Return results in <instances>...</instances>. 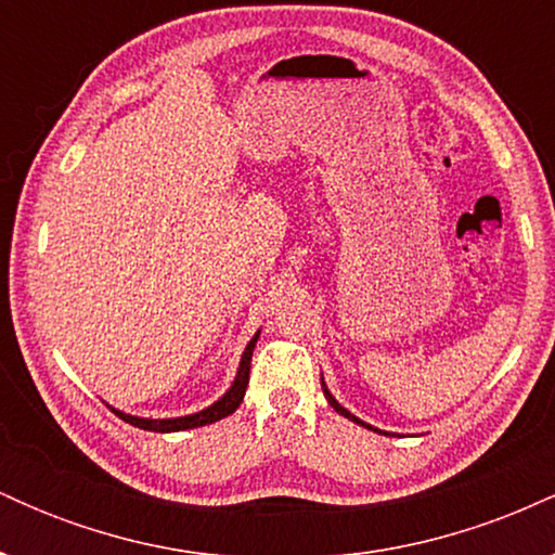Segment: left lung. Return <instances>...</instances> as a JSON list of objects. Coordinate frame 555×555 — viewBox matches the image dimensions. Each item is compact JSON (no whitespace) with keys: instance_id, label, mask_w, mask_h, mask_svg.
I'll list each match as a JSON object with an SVG mask.
<instances>
[{"instance_id":"1","label":"left lung","mask_w":555,"mask_h":555,"mask_svg":"<svg viewBox=\"0 0 555 555\" xmlns=\"http://www.w3.org/2000/svg\"><path fill=\"white\" fill-rule=\"evenodd\" d=\"M321 386H323V378H321ZM323 393H326L328 404H331V406H334V410H336V412H339V415H344V417H349V420H354V423H360V420H358V417H354V415H349V412H347V410H344V406L339 404V401H336L334 397H331V393H328V388H326V386H323ZM360 425H365V423H360ZM365 428H371V425H365Z\"/></svg>"}]
</instances>
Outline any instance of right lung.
<instances>
[{
	"mask_svg": "<svg viewBox=\"0 0 555 555\" xmlns=\"http://www.w3.org/2000/svg\"><path fill=\"white\" fill-rule=\"evenodd\" d=\"M256 341H258V334L253 336V341L247 344L245 354H242V362H240V371H237V378H234V384L229 391L216 401L214 406H208V410L197 412V415H188V417H177V420H143V417H132V415H125V412H117L119 417L125 420V423L135 425L140 430H154V433H177V430H190V428H203V425H211L216 420H224L232 415L234 410L242 404V399H245V388L250 384V360H253V349H256Z\"/></svg>",
	"mask_w": 555,
	"mask_h": 555,
	"instance_id": "obj_1",
	"label": "right lung"
}]
</instances>
